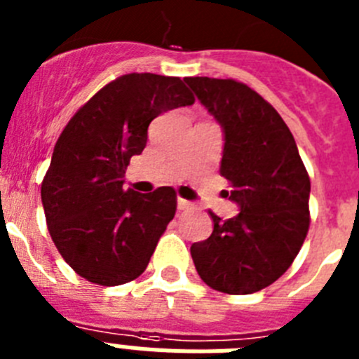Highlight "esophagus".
Listing matches in <instances>:
<instances>
[{"mask_svg":"<svg viewBox=\"0 0 359 359\" xmlns=\"http://www.w3.org/2000/svg\"><path fill=\"white\" fill-rule=\"evenodd\" d=\"M190 207H192V203L187 201V199L183 198H177V208H180V210H187V208Z\"/></svg>","mask_w":359,"mask_h":359,"instance_id":"34e87169","label":"esophagus"}]
</instances>
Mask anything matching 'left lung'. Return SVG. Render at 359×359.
Returning <instances> with one entry per match:
<instances>
[{
	"label": "left lung",
	"instance_id": "left-lung-1",
	"mask_svg": "<svg viewBox=\"0 0 359 359\" xmlns=\"http://www.w3.org/2000/svg\"><path fill=\"white\" fill-rule=\"evenodd\" d=\"M223 129L221 176L239 214L190 246L199 277L212 290L250 294L284 275L309 230L311 182L290 128L275 107L243 82L187 77Z\"/></svg>",
	"mask_w": 359,
	"mask_h": 359
}]
</instances>
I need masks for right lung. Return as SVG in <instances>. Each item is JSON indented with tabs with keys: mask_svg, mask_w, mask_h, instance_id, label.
<instances>
[{
	"mask_svg": "<svg viewBox=\"0 0 359 359\" xmlns=\"http://www.w3.org/2000/svg\"><path fill=\"white\" fill-rule=\"evenodd\" d=\"M192 104L180 77L128 73L97 91L61 133L41 201L57 250L86 280L120 286L145 271L176 214V192L126 190L123 176L145 149L149 123Z\"/></svg>",
	"mask_w": 359,
	"mask_h": 359,
	"instance_id": "obj_1",
	"label": "right lung"
}]
</instances>
